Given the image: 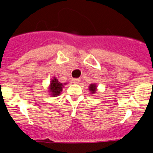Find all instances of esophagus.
<instances>
[{
	"mask_svg": "<svg viewBox=\"0 0 153 153\" xmlns=\"http://www.w3.org/2000/svg\"><path fill=\"white\" fill-rule=\"evenodd\" d=\"M73 82L74 83H79L80 82V79H79V78H74L73 79Z\"/></svg>",
	"mask_w": 153,
	"mask_h": 153,
	"instance_id": "obj_1",
	"label": "esophagus"
}]
</instances>
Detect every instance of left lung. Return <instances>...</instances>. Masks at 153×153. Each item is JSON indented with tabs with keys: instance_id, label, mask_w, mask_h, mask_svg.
Returning <instances> with one entry per match:
<instances>
[{
	"instance_id": "8db88e82",
	"label": "left lung",
	"mask_w": 153,
	"mask_h": 153,
	"mask_svg": "<svg viewBox=\"0 0 153 153\" xmlns=\"http://www.w3.org/2000/svg\"><path fill=\"white\" fill-rule=\"evenodd\" d=\"M89 90L91 92V94H94L97 91V86L96 84H94V83H91V85L89 86Z\"/></svg>"
}]
</instances>
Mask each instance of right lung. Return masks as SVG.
<instances>
[{
	"label": "right lung",
	"mask_w": 153,
	"mask_h": 153,
	"mask_svg": "<svg viewBox=\"0 0 153 153\" xmlns=\"http://www.w3.org/2000/svg\"><path fill=\"white\" fill-rule=\"evenodd\" d=\"M62 87H63V84L59 82L56 78L53 77V79L51 80L50 86H49V92L51 94V96L56 97L59 95L62 90Z\"/></svg>",
	"instance_id": "add662e5"
}]
</instances>
